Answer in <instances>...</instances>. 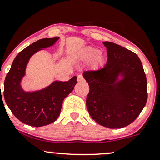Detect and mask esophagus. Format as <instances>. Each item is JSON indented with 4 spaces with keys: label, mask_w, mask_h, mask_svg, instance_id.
I'll use <instances>...</instances> for the list:
<instances>
[{
    "label": "esophagus",
    "mask_w": 160,
    "mask_h": 160,
    "mask_svg": "<svg viewBox=\"0 0 160 160\" xmlns=\"http://www.w3.org/2000/svg\"><path fill=\"white\" fill-rule=\"evenodd\" d=\"M77 80H78V82H81V81H83L84 80V78L83 76L82 75V74H79L78 76V78H77Z\"/></svg>",
    "instance_id": "34e87169"
}]
</instances>
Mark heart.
Segmentation results:
<instances>
[{"label":"heart","instance_id":"b5f03b06","mask_svg":"<svg viewBox=\"0 0 160 160\" xmlns=\"http://www.w3.org/2000/svg\"><path fill=\"white\" fill-rule=\"evenodd\" d=\"M77 60L80 62H89V67L92 70H97L102 66L104 61V56L98 48L88 46L80 52L75 55Z\"/></svg>","mask_w":160,"mask_h":160}]
</instances>
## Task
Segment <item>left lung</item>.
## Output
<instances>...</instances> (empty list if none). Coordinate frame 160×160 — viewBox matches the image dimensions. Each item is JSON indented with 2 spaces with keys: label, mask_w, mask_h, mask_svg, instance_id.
Listing matches in <instances>:
<instances>
[{
  "label": "left lung",
  "mask_w": 160,
  "mask_h": 160,
  "mask_svg": "<svg viewBox=\"0 0 160 160\" xmlns=\"http://www.w3.org/2000/svg\"><path fill=\"white\" fill-rule=\"evenodd\" d=\"M103 44L108 54L105 67L83 73L90 88L86 106L98 124L120 128L134 122L146 104V75L134 52L112 42ZM120 74L123 79L117 82Z\"/></svg>",
  "instance_id": "1"
}]
</instances>
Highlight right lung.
<instances>
[{
	"mask_svg": "<svg viewBox=\"0 0 160 160\" xmlns=\"http://www.w3.org/2000/svg\"><path fill=\"white\" fill-rule=\"evenodd\" d=\"M58 38H43L22 50L13 60L5 78L3 96L6 103L24 124L40 127L54 122L59 117L63 100L77 83V77L74 76L67 82L55 81L38 92H26L22 89L21 81L30 58L42 48L53 45Z\"/></svg>",
	"mask_w": 160,
	"mask_h": 160,
	"instance_id": "right-lung-1",
	"label": "right lung"
}]
</instances>
